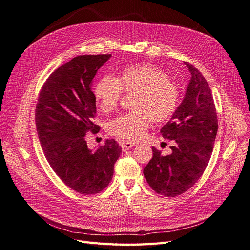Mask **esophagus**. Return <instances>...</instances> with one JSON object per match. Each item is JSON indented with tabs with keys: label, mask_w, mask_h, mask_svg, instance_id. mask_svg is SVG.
<instances>
[{
	"label": "esophagus",
	"mask_w": 250,
	"mask_h": 250,
	"mask_svg": "<svg viewBox=\"0 0 250 250\" xmlns=\"http://www.w3.org/2000/svg\"><path fill=\"white\" fill-rule=\"evenodd\" d=\"M133 146H134V143H132V142H123L122 143V149H123V151L129 150Z\"/></svg>",
	"instance_id": "34e87169"
}]
</instances>
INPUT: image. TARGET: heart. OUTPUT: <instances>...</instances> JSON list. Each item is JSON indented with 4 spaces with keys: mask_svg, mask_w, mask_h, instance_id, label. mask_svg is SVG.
Returning a JSON list of instances; mask_svg holds the SVG:
<instances>
[{
    "mask_svg": "<svg viewBox=\"0 0 250 250\" xmlns=\"http://www.w3.org/2000/svg\"><path fill=\"white\" fill-rule=\"evenodd\" d=\"M137 93L132 103L134 111L122 113L108 125L111 134L129 141L141 139L150 126L163 123L175 112L178 105V88L155 65L144 63L125 67L116 78L105 75L94 87L99 107L108 112L117 107L122 92Z\"/></svg>",
    "mask_w": 250,
    "mask_h": 250,
    "instance_id": "heart-1",
    "label": "heart"
}]
</instances>
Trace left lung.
<instances>
[{
  "label": "left lung",
  "instance_id": "8db88e82",
  "mask_svg": "<svg viewBox=\"0 0 250 250\" xmlns=\"http://www.w3.org/2000/svg\"><path fill=\"white\" fill-rule=\"evenodd\" d=\"M184 100L162 129L165 139L173 141L171 153L153 156L144 168V176L156 193L175 197L188 191L201 177L209 162L218 131L215 103L208 83L192 64Z\"/></svg>",
  "mask_w": 250,
  "mask_h": 250
}]
</instances>
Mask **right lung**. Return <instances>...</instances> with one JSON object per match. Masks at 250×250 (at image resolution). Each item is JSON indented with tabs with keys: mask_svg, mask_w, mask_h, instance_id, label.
<instances>
[{
	"mask_svg": "<svg viewBox=\"0 0 250 250\" xmlns=\"http://www.w3.org/2000/svg\"><path fill=\"white\" fill-rule=\"evenodd\" d=\"M111 57L80 55L59 66L44 83L35 109V124L44 156L57 176L72 190L92 195L106 188L122 148L113 140L89 149L87 131L94 124L96 99L92 90L98 70Z\"/></svg>",
	"mask_w": 250,
	"mask_h": 250,
	"instance_id": "right-lung-1",
	"label": "right lung"
}]
</instances>
